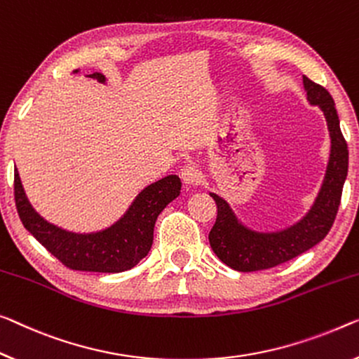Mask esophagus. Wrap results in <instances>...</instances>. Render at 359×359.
<instances>
[{"label": "esophagus", "instance_id": "obj_1", "mask_svg": "<svg viewBox=\"0 0 359 359\" xmlns=\"http://www.w3.org/2000/svg\"><path fill=\"white\" fill-rule=\"evenodd\" d=\"M181 180L186 186H196L202 181V172L196 165H186L181 170Z\"/></svg>", "mask_w": 359, "mask_h": 359}]
</instances>
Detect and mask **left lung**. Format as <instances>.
Listing matches in <instances>:
<instances>
[{
    "label": "left lung",
    "instance_id": "8db88e82",
    "mask_svg": "<svg viewBox=\"0 0 359 359\" xmlns=\"http://www.w3.org/2000/svg\"><path fill=\"white\" fill-rule=\"evenodd\" d=\"M303 86L310 104L319 106L324 112L330 135V156L323 186L310 212L300 222L276 233H257L245 228L236 218L228 202L210 194L217 203L218 215L208 241L215 255L236 271L268 269L310 250L327 236L337 215L348 173V146L340 131L339 115L329 91L308 76H303Z\"/></svg>",
    "mask_w": 359,
    "mask_h": 359
}]
</instances>
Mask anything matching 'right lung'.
Listing matches in <instances>:
<instances>
[{
    "instance_id": "obj_1",
    "label": "right lung",
    "mask_w": 359,
    "mask_h": 359,
    "mask_svg": "<svg viewBox=\"0 0 359 359\" xmlns=\"http://www.w3.org/2000/svg\"><path fill=\"white\" fill-rule=\"evenodd\" d=\"M90 76L106 81V76L97 72ZM180 191L178 176H165L144 187L123 217L110 228L99 233L76 234L48 223L33 210L18 168L14 170V198L22 224L60 263L75 271L122 273L136 266L151 250L157 217L180 196Z\"/></svg>"
}]
</instances>
